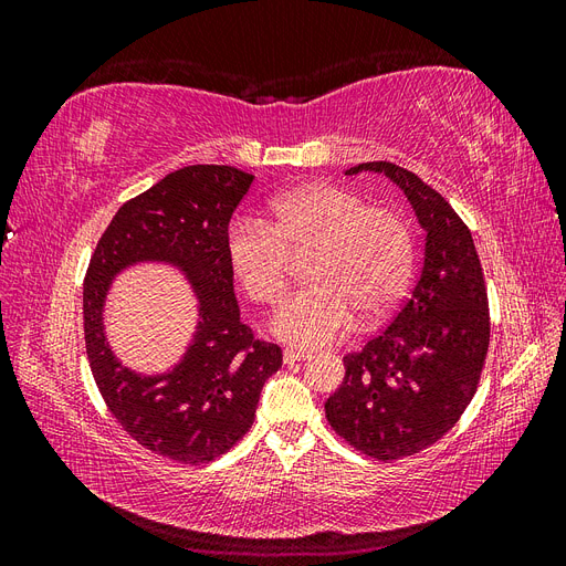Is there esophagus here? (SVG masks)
<instances>
[{
	"label": "esophagus",
	"instance_id": "esophagus-1",
	"mask_svg": "<svg viewBox=\"0 0 566 566\" xmlns=\"http://www.w3.org/2000/svg\"><path fill=\"white\" fill-rule=\"evenodd\" d=\"M312 354L306 352V349H295V347H287L285 352H283V361L285 364H297V361H306V358H310Z\"/></svg>",
	"mask_w": 566,
	"mask_h": 566
}]
</instances>
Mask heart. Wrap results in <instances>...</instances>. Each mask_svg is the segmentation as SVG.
I'll return each mask as SVG.
<instances>
[{
	"mask_svg": "<svg viewBox=\"0 0 566 566\" xmlns=\"http://www.w3.org/2000/svg\"><path fill=\"white\" fill-rule=\"evenodd\" d=\"M306 279L271 331L297 347H323L349 331L354 314L370 323L389 314L413 273V231L401 212L366 205L339 184H310L269 202L264 219H241L227 235L235 281L260 304L287 290L290 254H302Z\"/></svg>",
	"mask_w": 566,
	"mask_h": 566,
	"instance_id": "obj_1",
	"label": "heart"
}]
</instances>
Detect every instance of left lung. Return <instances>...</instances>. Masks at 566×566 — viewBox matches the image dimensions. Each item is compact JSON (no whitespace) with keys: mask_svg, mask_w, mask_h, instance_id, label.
Masks as SVG:
<instances>
[{"mask_svg":"<svg viewBox=\"0 0 566 566\" xmlns=\"http://www.w3.org/2000/svg\"><path fill=\"white\" fill-rule=\"evenodd\" d=\"M361 169L389 177L413 205L427 233L424 264L387 328L345 356L325 418L349 447L389 462L432 447L465 413L491 321L472 233L449 200L394 163H361L347 175Z\"/></svg>","mask_w":566,"mask_h":566,"instance_id":"8db88e82","label":"left lung"}]
</instances>
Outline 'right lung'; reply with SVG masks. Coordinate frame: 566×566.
Returning <instances> with one entry per match:
<instances>
[{"instance_id":"add662e5","label":"right lung","mask_w":566,"mask_h":566,"mask_svg":"<svg viewBox=\"0 0 566 566\" xmlns=\"http://www.w3.org/2000/svg\"><path fill=\"white\" fill-rule=\"evenodd\" d=\"M254 177L229 165H191L127 200L101 235L84 276V345L113 418L142 443L181 465H202L233 449L252 427L279 345L241 321L227 262L233 210ZM136 261H169L192 281L201 323L182 364L163 376L119 365L103 333V302L114 273Z\"/></svg>"}]
</instances>
